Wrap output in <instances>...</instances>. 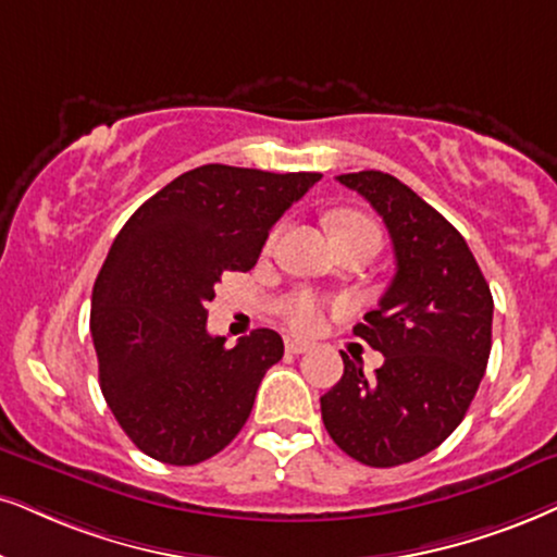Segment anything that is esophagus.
Here are the masks:
<instances>
[{
	"label": "esophagus",
	"mask_w": 557,
	"mask_h": 557,
	"mask_svg": "<svg viewBox=\"0 0 557 557\" xmlns=\"http://www.w3.org/2000/svg\"><path fill=\"white\" fill-rule=\"evenodd\" d=\"M285 349L290 351V355H306V351L313 349V344H308V342H302V339H295V336H287Z\"/></svg>",
	"instance_id": "obj_1"
}]
</instances>
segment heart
<instances>
[{
  "label": "heart",
  "mask_w": 557,
  "mask_h": 557,
  "mask_svg": "<svg viewBox=\"0 0 557 557\" xmlns=\"http://www.w3.org/2000/svg\"><path fill=\"white\" fill-rule=\"evenodd\" d=\"M360 231H368V234H377V226L360 213H336L331 215V234L334 236H347V234H360ZM380 236V234H377ZM277 238V231L270 236V244ZM283 319L287 326L300 331V334H311V331L321 329L323 323V306L321 300L311 293H295L283 302Z\"/></svg>",
  "instance_id": "obj_1"
}]
</instances>
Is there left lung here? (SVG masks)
I'll use <instances>...</instances> for the list:
<instances>
[{
  "label": "left lung",
  "mask_w": 557,
  "mask_h": 557,
  "mask_svg": "<svg viewBox=\"0 0 557 557\" xmlns=\"http://www.w3.org/2000/svg\"><path fill=\"white\" fill-rule=\"evenodd\" d=\"M336 180L383 218L396 277L355 326L385 362L368 377L342 351L344 375L321 396L323 426L362 466H404L466 419L488 364L494 298L460 231L411 187L375 169Z\"/></svg>",
  "instance_id": "8db88e82"
}]
</instances>
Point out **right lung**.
Masks as SVG:
<instances>
[{"instance_id":"1","label":"right lung","mask_w":557,"mask_h":557,"mask_svg":"<svg viewBox=\"0 0 557 557\" xmlns=\"http://www.w3.org/2000/svg\"><path fill=\"white\" fill-rule=\"evenodd\" d=\"M321 174L206 164L180 174L115 236L91 290L100 388L140 453L197 466L242 432L283 336L255 329L236 347L208 334L226 272L257 264L270 228Z\"/></svg>"}]
</instances>
